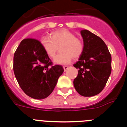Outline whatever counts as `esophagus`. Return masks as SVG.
<instances>
[{"label":"esophagus","instance_id":"1","mask_svg":"<svg viewBox=\"0 0 127 127\" xmlns=\"http://www.w3.org/2000/svg\"><path fill=\"white\" fill-rule=\"evenodd\" d=\"M64 71L65 72L66 70H67V69H68V66H67V65H65V66H64Z\"/></svg>","mask_w":127,"mask_h":127}]
</instances>
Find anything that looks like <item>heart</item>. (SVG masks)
<instances>
[{"mask_svg": "<svg viewBox=\"0 0 127 127\" xmlns=\"http://www.w3.org/2000/svg\"><path fill=\"white\" fill-rule=\"evenodd\" d=\"M41 44L48 57L53 58L60 47V53L54 59L57 64H68L72 58H79L84 50V44L74 33L66 29L56 31L51 33V39L43 37Z\"/></svg>", "mask_w": 127, "mask_h": 127, "instance_id": "b5f03b06", "label": "heart"}]
</instances>
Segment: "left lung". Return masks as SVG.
Returning a JSON list of instances; mask_svg holds the SVG:
<instances>
[{
    "instance_id": "1",
    "label": "left lung",
    "mask_w": 127,
    "mask_h": 127,
    "mask_svg": "<svg viewBox=\"0 0 127 127\" xmlns=\"http://www.w3.org/2000/svg\"><path fill=\"white\" fill-rule=\"evenodd\" d=\"M84 50L74 64L78 69L74 86L78 94L92 97L104 89L111 72V55L101 38L88 30H81Z\"/></svg>"
}]
</instances>
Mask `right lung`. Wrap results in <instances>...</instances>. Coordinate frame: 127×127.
Masks as SVG:
<instances>
[{
	"label": "right lung",
	"instance_id": "right-lung-1",
	"mask_svg": "<svg viewBox=\"0 0 127 127\" xmlns=\"http://www.w3.org/2000/svg\"><path fill=\"white\" fill-rule=\"evenodd\" d=\"M52 62L35 39H23L16 50L13 59L15 77L22 90L35 99H43L52 93L64 72L62 65Z\"/></svg>",
	"mask_w": 127,
	"mask_h": 127
}]
</instances>
